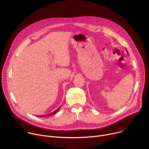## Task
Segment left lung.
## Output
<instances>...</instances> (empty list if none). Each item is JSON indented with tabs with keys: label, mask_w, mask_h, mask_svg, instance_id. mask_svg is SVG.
I'll list each match as a JSON object with an SVG mask.
<instances>
[{
	"label": "left lung",
	"mask_w": 149,
	"mask_h": 149,
	"mask_svg": "<svg viewBox=\"0 0 149 149\" xmlns=\"http://www.w3.org/2000/svg\"><path fill=\"white\" fill-rule=\"evenodd\" d=\"M126 50H127V49H126Z\"/></svg>",
	"instance_id": "left-lung-1"
}]
</instances>
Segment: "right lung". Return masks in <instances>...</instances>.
I'll list each match as a JSON object with an SVG mask.
<instances>
[{"instance_id": "add662e5", "label": "right lung", "mask_w": 149, "mask_h": 149, "mask_svg": "<svg viewBox=\"0 0 149 149\" xmlns=\"http://www.w3.org/2000/svg\"><path fill=\"white\" fill-rule=\"evenodd\" d=\"M60 108H58L57 110H56L54 112H52V113H49V114H48V115H42V116H39V117H47V116H49V115H54V114L58 112V111L60 109Z\"/></svg>"}]
</instances>
